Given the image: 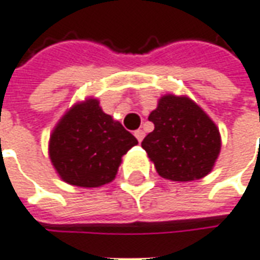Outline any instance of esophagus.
<instances>
[{
	"label": "esophagus",
	"mask_w": 260,
	"mask_h": 260,
	"mask_svg": "<svg viewBox=\"0 0 260 260\" xmlns=\"http://www.w3.org/2000/svg\"><path fill=\"white\" fill-rule=\"evenodd\" d=\"M134 136H136L137 140L141 141L144 139V132H143V130H136V132H134Z\"/></svg>",
	"instance_id": "esophagus-1"
}]
</instances>
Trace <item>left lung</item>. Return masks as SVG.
<instances>
[{
    "mask_svg": "<svg viewBox=\"0 0 260 260\" xmlns=\"http://www.w3.org/2000/svg\"><path fill=\"white\" fill-rule=\"evenodd\" d=\"M148 120L154 130L141 147L162 178L192 181L211 173L219 155L221 136L201 107L188 98L166 94Z\"/></svg>",
    "mask_w": 260,
    "mask_h": 260,
    "instance_id": "left-lung-1",
    "label": "left lung"
}]
</instances>
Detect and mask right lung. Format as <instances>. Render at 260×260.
Returning a JSON list of instances; mask_svg holds the SVG:
<instances>
[{
	"instance_id": "add662e5",
	"label": "right lung",
	"mask_w": 260,
	"mask_h": 260,
	"mask_svg": "<svg viewBox=\"0 0 260 260\" xmlns=\"http://www.w3.org/2000/svg\"><path fill=\"white\" fill-rule=\"evenodd\" d=\"M137 143L98 100L87 99L75 105L52 132L49 157L68 184L100 187L114 180L121 157Z\"/></svg>"
}]
</instances>
